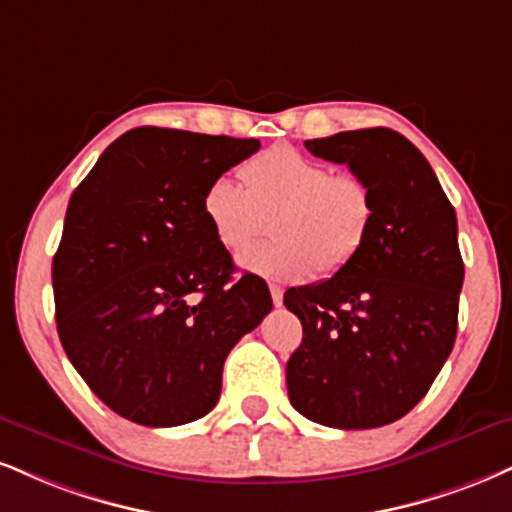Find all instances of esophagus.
Wrapping results in <instances>:
<instances>
[{"instance_id": "obj_1", "label": "esophagus", "mask_w": 512, "mask_h": 512, "mask_svg": "<svg viewBox=\"0 0 512 512\" xmlns=\"http://www.w3.org/2000/svg\"><path fill=\"white\" fill-rule=\"evenodd\" d=\"M269 293H272V300L276 307L283 305V288L281 286H269Z\"/></svg>"}]
</instances>
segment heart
<instances>
[{
	"label": "heart",
	"mask_w": 512,
	"mask_h": 512,
	"mask_svg": "<svg viewBox=\"0 0 512 512\" xmlns=\"http://www.w3.org/2000/svg\"><path fill=\"white\" fill-rule=\"evenodd\" d=\"M245 188L219 176L202 195V212L224 250L247 248L275 217L276 239L238 257L240 269L269 281L298 283L336 274L355 260L374 221L372 190L360 176L334 174L291 145H274L240 166Z\"/></svg>",
	"instance_id": "heart-1"
}]
</instances>
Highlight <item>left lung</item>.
Masks as SVG:
<instances>
[{
	"mask_svg": "<svg viewBox=\"0 0 512 512\" xmlns=\"http://www.w3.org/2000/svg\"><path fill=\"white\" fill-rule=\"evenodd\" d=\"M305 147L367 183L374 221L348 267L283 295L303 324L286 365L288 398L324 427H384L427 396L453 350L465 279L458 219L422 152L391 128Z\"/></svg>",
	"mask_w": 512,
	"mask_h": 512,
	"instance_id": "1",
	"label": "left lung"
}]
</instances>
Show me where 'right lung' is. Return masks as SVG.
Instances as JSON below:
<instances>
[{
  "mask_svg": "<svg viewBox=\"0 0 512 512\" xmlns=\"http://www.w3.org/2000/svg\"><path fill=\"white\" fill-rule=\"evenodd\" d=\"M260 150L255 138L140 126L73 190L52 262L71 365L116 415L178 427L217 405L231 348L272 312L267 283L236 267L202 195Z\"/></svg>",
  "mask_w": 512,
  "mask_h": 512,
  "instance_id": "add662e5",
  "label": "right lung"
}]
</instances>
